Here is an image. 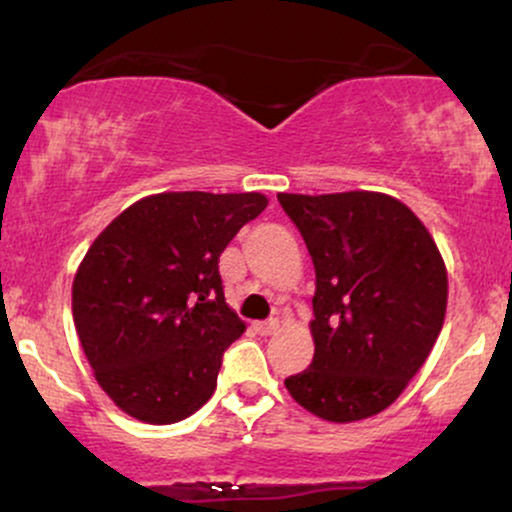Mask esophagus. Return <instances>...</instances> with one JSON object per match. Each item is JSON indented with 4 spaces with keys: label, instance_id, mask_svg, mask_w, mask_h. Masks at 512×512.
I'll list each match as a JSON object with an SVG mask.
<instances>
[{
    "label": "esophagus",
    "instance_id": "esophagus-1",
    "mask_svg": "<svg viewBox=\"0 0 512 512\" xmlns=\"http://www.w3.org/2000/svg\"><path fill=\"white\" fill-rule=\"evenodd\" d=\"M255 330L262 334V337H269V334H274L276 330H279V320L276 317H272V320H264V322H257Z\"/></svg>",
    "mask_w": 512,
    "mask_h": 512
}]
</instances>
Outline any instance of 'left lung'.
I'll use <instances>...</instances> for the list:
<instances>
[{
  "label": "left lung",
  "mask_w": 512,
  "mask_h": 512,
  "mask_svg": "<svg viewBox=\"0 0 512 512\" xmlns=\"http://www.w3.org/2000/svg\"><path fill=\"white\" fill-rule=\"evenodd\" d=\"M313 257L310 368L286 390L325 421L390 407L431 354L445 320L448 272L407 204L380 192L279 195Z\"/></svg>",
  "instance_id": "obj_1"
}]
</instances>
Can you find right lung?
Segmentation results:
<instances>
[{
	"label": "right lung",
	"instance_id": "add662e5",
	"mask_svg": "<svg viewBox=\"0 0 512 512\" xmlns=\"http://www.w3.org/2000/svg\"><path fill=\"white\" fill-rule=\"evenodd\" d=\"M264 207L260 192H163L93 240L74 276V325L125 414L175 424L214 395L223 351L245 332L223 298L219 257Z\"/></svg>",
	"mask_w": 512,
	"mask_h": 512
}]
</instances>
